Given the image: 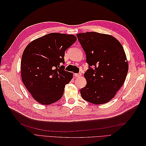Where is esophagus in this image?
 <instances>
[{
  "label": "esophagus",
  "instance_id": "34e87169",
  "mask_svg": "<svg viewBox=\"0 0 146 146\" xmlns=\"http://www.w3.org/2000/svg\"><path fill=\"white\" fill-rule=\"evenodd\" d=\"M74 76L76 77H79L80 76H81V73H77V74H75Z\"/></svg>",
  "mask_w": 146,
  "mask_h": 146
}]
</instances>
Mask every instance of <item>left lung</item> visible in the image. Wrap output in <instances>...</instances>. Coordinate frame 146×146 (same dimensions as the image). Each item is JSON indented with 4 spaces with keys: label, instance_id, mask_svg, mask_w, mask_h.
<instances>
[{
    "label": "left lung",
    "instance_id": "left-lung-1",
    "mask_svg": "<svg viewBox=\"0 0 146 146\" xmlns=\"http://www.w3.org/2000/svg\"><path fill=\"white\" fill-rule=\"evenodd\" d=\"M86 57V85L80 90L82 98L94 104L112 99L125 82L129 65L124 50L111 35L94 32L76 35Z\"/></svg>",
    "mask_w": 146,
    "mask_h": 146
}]
</instances>
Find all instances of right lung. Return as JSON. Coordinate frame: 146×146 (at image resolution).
Returning a JSON list of instances; mask_svg holds the SVG:
<instances>
[{"label": "right lung", "mask_w": 146, "mask_h": 146, "mask_svg": "<svg viewBox=\"0 0 146 146\" xmlns=\"http://www.w3.org/2000/svg\"><path fill=\"white\" fill-rule=\"evenodd\" d=\"M77 41L73 35L51 33L31 42L21 59V77L38 102L49 105L60 100L72 74L64 70L65 51Z\"/></svg>", "instance_id": "obj_1"}]
</instances>
